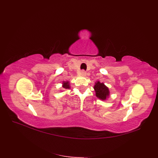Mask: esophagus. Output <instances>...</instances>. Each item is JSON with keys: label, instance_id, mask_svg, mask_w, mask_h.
I'll use <instances>...</instances> for the list:
<instances>
[{"label": "esophagus", "instance_id": "esophagus-1", "mask_svg": "<svg viewBox=\"0 0 158 158\" xmlns=\"http://www.w3.org/2000/svg\"><path fill=\"white\" fill-rule=\"evenodd\" d=\"M80 75H83V76H85L86 75V72H85V70H81V72H80Z\"/></svg>", "mask_w": 158, "mask_h": 158}]
</instances>
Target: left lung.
<instances>
[{"mask_svg": "<svg viewBox=\"0 0 158 158\" xmlns=\"http://www.w3.org/2000/svg\"><path fill=\"white\" fill-rule=\"evenodd\" d=\"M94 89L96 92V96L100 100H106V98L109 95V89L103 83H101L100 81H97Z\"/></svg>", "mask_w": 158, "mask_h": 158, "instance_id": "left-lung-1", "label": "left lung"}]
</instances>
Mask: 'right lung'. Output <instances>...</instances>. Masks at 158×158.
I'll return each mask as SVG.
<instances>
[{
	"label": "right lung",
	"instance_id": "right-lung-1",
	"mask_svg": "<svg viewBox=\"0 0 158 158\" xmlns=\"http://www.w3.org/2000/svg\"><path fill=\"white\" fill-rule=\"evenodd\" d=\"M63 88L66 89H69L70 88L68 82H64L63 83Z\"/></svg>",
	"mask_w": 158,
	"mask_h": 158
}]
</instances>
